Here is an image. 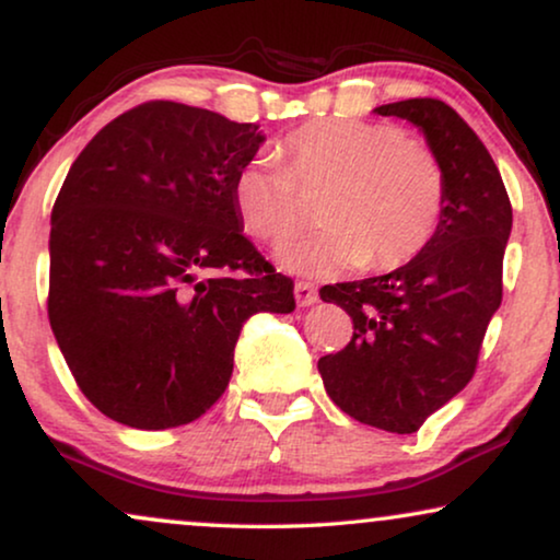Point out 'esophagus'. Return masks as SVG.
Segmentation results:
<instances>
[{
    "label": "esophagus",
    "mask_w": 560,
    "mask_h": 560,
    "mask_svg": "<svg viewBox=\"0 0 560 560\" xmlns=\"http://www.w3.org/2000/svg\"><path fill=\"white\" fill-rule=\"evenodd\" d=\"M293 293H295V301H298V305H301V308H308V305L318 301V290H316V285H313V282L298 280Z\"/></svg>",
    "instance_id": "esophagus-1"
}]
</instances>
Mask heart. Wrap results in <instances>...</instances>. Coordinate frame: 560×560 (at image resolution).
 I'll list each match as a JSON object with an SVG mask.
<instances>
[{
    "label": "heart",
    "mask_w": 560,
    "mask_h": 560,
    "mask_svg": "<svg viewBox=\"0 0 560 560\" xmlns=\"http://www.w3.org/2000/svg\"><path fill=\"white\" fill-rule=\"evenodd\" d=\"M280 158H252L234 175L242 226L280 244L305 224L303 194L328 196L324 232L282 244V267L328 275L349 267L395 270L423 252L446 206V173L435 152L385 121L316 119L282 140Z\"/></svg>",
    "instance_id": "1"
}]
</instances>
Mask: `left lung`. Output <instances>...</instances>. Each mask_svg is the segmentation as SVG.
Returning <instances> with one entry per match:
<instances>
[{"label": "left lung", "mask_w": 560, "mask_h": 560, "mask_svg": "<svg viewBox=\"0 0 560 560\" xmlns=\"http://www.w3.org/2000/svg\"><path fill=\"white\" fill-rule=\"evenodd\" d=\"M418 125L446 173V206L431 244L377 278L320 288L351 316L339 354L318 359L331 400L359 423L416 433L469 385L481 341L502 303V259L512 206L477 132L441 98L374 109Z\"/></svg>", "instance_id": "obj_1"}]
</instances>
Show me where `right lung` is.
<instances>
[{
	"label": "right lung",
	"instance_id": "right-lung-1",
	"mask_svg": "<svg viewBox=\"0 0 560 560\" xmlns=\"http://www.w3.org/2000/svg\"><path fill=\"white\" fill-rule=\"evenodd\" d=\"M255 125L178 102L112 119L52 203L48 318L68 370L106 418L186 425L224 395L252 313L295 311L293 280L242 234L236 171Z\"/></svg>",
	"mask_w": 560,
	"mask_h": 560
}]
</instances>
